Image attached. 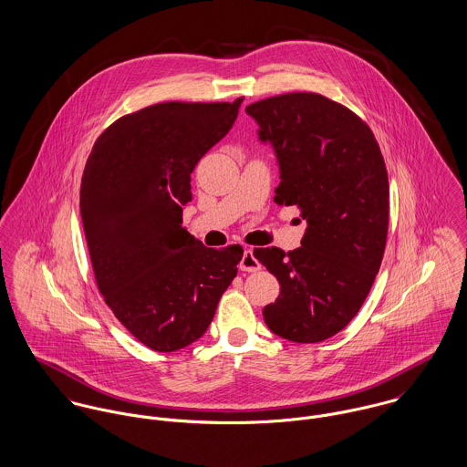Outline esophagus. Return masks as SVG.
<instances>
[{
  "mask_svg": "<svg viewBox=\"0 0 467 467\" xmlns=\"http://www.w3.org/2000/svg\"><path fill=\"white\" fill-rule=\"evenodd\" d=\"M240 268L244 272H256V270L261 268V265H259L258 259L254 256L253 249H245L244 251V256H242V261H240Z\"/></svg>",
  "mask_w": 467,
  "mask_h": 467,
  "instance_id": "1",
  "label": "esophagus"
}]
</instances>
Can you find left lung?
<instances>
[{
  "instance_id": "left-lung-1",
  "label": "left lung",
  "mask_w": 467,
  "mask_h": 467,
  "mask_svg": "<svg viewBox=\"0 0 467 467\" xmlns=\"http://www.w3.org/2000/svg\"><path fill=\"white\" fill-rule=\"evenodd\" d=\"M245 110L279 162L274 202L297 206L308 223L299 249L254 251L281 286L263 318L286 340L322 342L353 320L379 270L389 229L385 161L367 123L322 95L286 93Z\"/></svg>"
}]
</instances>
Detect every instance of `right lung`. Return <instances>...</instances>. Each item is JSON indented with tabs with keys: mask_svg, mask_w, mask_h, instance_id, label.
<instances>
[{
	"mask_svg": "<svg viewBox=\"0 0 467 467\" xmlns=\"http://www.w3.org/2000/svg\"><path fill=\"white\" fill-rule=\"evenodd\" d=\"M242 102H164L127 114L105 129L84 168L80 214L99 290L159 353L206 333L244 256L240 245L208 249L182 227L192 171Z\"/></svg>",
	"mask_w": 467,
	"mask_h": 467,
	"instance_id": "1",
	"label": "right lung"
}]
</instances>
